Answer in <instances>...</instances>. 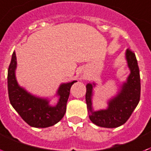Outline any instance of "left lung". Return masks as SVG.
<instances>
[{
    "instance_id": "left-lung-1",
    "label": "left lung",
    "mask_w": 151,
    "mask_h": 151,
    "mask_svg": "<svg viewBox=\"0 0 151 151\" xmlns=\"http://www.w3.org/2000/svg\"><path fill=\"white\" fill-rule=\"evenodd\" d=\"M130 73L118 93L108 101V108L95 111L93 108V90L95 83L86 85V101L88 116L94 124L102 127L114 128L125 124L129 119L140 100V75L136 57L127 49L125 53Z\"/></svg>"
}]
</instances>
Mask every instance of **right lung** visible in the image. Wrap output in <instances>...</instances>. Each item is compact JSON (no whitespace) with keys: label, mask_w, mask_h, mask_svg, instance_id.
<instances>
[{"label":"right lung","mask_w":151,"mask_h":151,"mask_svg":"<svg viewBox=\"0 0 151 151\" xmlns=\"http://www.w3.org/2000/svg\"><path fill=\"white\" fill-rule=\"evenodd\" d=\"M17 64L16 52L13 51L8 70V91L12 106L31 127L44 128L57 124L65 115L71 86L77 81L61 84L56 93L58 101L51 106L47 98L34 96L19 86L16 78Z\"/></svg>","instance_id":"right-lung-1"}]
</instances>
